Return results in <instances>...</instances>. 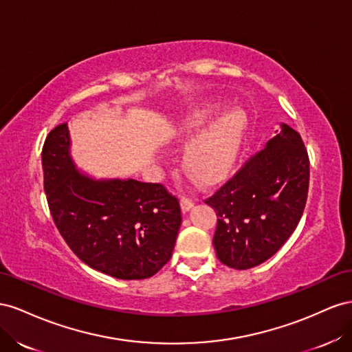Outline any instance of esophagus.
<instances>
[{"label":"esophagus","mask_w":352,"mask_h":352,"mask_svg":"<svg viewBox=\"0 0 352 352\" xmlns=\"http://www.w3.org/2000/svg\"><path fill=\"white\" fill-rule=\"evenodd\" d=\"M179 205H182L183 212H188V210L195 206V200L188 199L186 196H182V199H179Z\"/></svg>","instance_id":"obj_1"}]
</instances>
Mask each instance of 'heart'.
I'll list each match as a JSON object with an SVG mask.
<instances>
[{
  "label": "heart",
  "instance_id": "1",
  "mask_svg": "<svg viewBox=\"0 0 352 352\" xmlns=\"http://www.w3.org/2000/svg\"><path fill=\"white\" fill-rule=\"evenodd\" d=\"M218 107L208 104L184 116L170 134V142L191 138L183 153V165L199 182L214 183L232 166L242 140L245 119L239 112H226L204 129ZM204 129L202 130L201 128Z\"/></svg>",
  "mask_w": 352,
  "mask_h": 352
}]
</instances>
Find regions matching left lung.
<instances>
[{"label": "left lung", "mask_w": 352, "mask_h": 352, "mask_svg": "<svg viewBox=\"0 0 352 352\" xmlns=\"http://www.w3.org/2000/svg\"><path fill=\"white\" fill-rule=\"evenodd\" d=\"M308 184L302 138L282 124V131L205 200L217 212L212 242L221 263L248 270L273 256L302 217Z\"/></svg>", "instance_id": "obj_1"}]
</instances>
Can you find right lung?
Returning a JSON list of instances; mask_svg holds the SVG:
<instances>
[{"instance_id": "right-lung-1", "label": "right lung", "mask_w": 352, "mask_h": 352, "mask_svg": "<svg viewBox=\"0 0 352 352\" xmlns=\"http://www.w3.org/2000/svg\"><path fill=\"white\" fill-rule=\"evenodd\" d=\"M41 157L50 212L82 263L120 280L148 278L168 263L182 209L162 184L79 173L67 124L50 131Z\"/></svg>"}]
</instances>
